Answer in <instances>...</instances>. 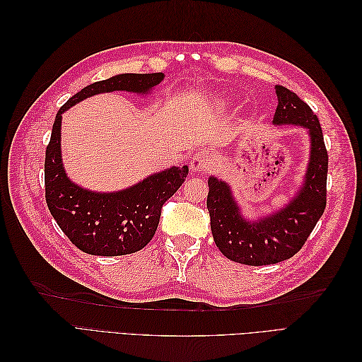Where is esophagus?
<instances>
[{"mask_svg": "<svg viewBox=\"0 0 362 362\" xmlns=\"http://www.w3.org/2000/svg\"><path fill=\"white\" fill-rule=\"evenodd\" d=\"M211 168V160L205 154H199L194 156L190 161V172L192 173H199V172H205Z\"/></svg>", "mask_w": 362, "mask_h": 362, "instance_id": "34e87169", "label": "esophagus"}]
</instances>
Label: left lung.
Here are the masks:
<instances>
[{"instance_id": "1", "label": "left lung", "mask_w": 362, "mask_h": 362, "mask_svg": "<svg viewBox=\"0 0 362 362\" xmlns=\"http://www.w3.org/2000/svg\"><path fill=\"white\" fill-rule=\"evenodd\" d=\"M278 107L272 124L296 125L310 137V158L299 189L279 210L246 217L231 185L208 178L206 208L214 243L231 261L246 266H267L298 254L326 206L327 152L319 119L294 92L276 86Z\"/></svg>"}]
</instances>
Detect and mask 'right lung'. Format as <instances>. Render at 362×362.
I'll return each instance as SVG.
<instances>
[{
  "instance_id": "obj_1",
  "label": "right lung",
  "mask_w": 362,
  "mask_h": 362,
  "mask_svg": "<svg viewBox=\"0 0 362 362\" xmlns=\"http://www.w3.org/2000/svg\"><path fill=\"white\" fill-rule=\"evenodd\" d=\"M164 74H119L84 87L64 104L54 120L45 156V198L62 231L89 255L117 257L144 249L154 237L161 206L177 192L189 166H172L117 192H93L75 184L63 166L62 115L100 93L149 95Z\"/></svg>"
}]
</instances>
